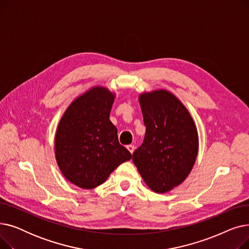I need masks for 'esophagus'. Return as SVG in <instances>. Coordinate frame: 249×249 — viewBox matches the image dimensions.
I'll list each match as a JSON object with an SVG mask.
<instances>
[{"mask_svg":"<svg viewBox=\"0 0 249 249\" xmlns=\"http://www.w3.org/2000/svg\"><path fill=\"white\" fill-rule=\"evenodd\" d=\"M126 147H127V149L129 150V152H130V153H131V154H132V153L134 152V149H135L134 145H127Z\"/></svg>","mask_w":249,"mask_h":249,"instance_id":"obj_1","label":"esophagus"}]
</instances>
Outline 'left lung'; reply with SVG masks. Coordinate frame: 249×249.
Returning a JSON list of instances; mask_svg holds the SVG:
<instances>
[{
  "label": "left lung",
  "instance_id": "8db88e82",
  "mask_svg": "<svg viewBox=\"0 0 249 249\" xmlns=\"http://www.w3.org/2000/svg\"><path fill=\"white\" fill-rule=\"evenodd\" d=\"M146 127L132 160L146 185L156 193L178 186L191 173L198 154V132L186 107L164 89L139 97Z\"/></svg>",
  "mask_w": 249,
  "mask_h": 249
}]
</instances>
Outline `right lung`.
<instances>
[{"label":"right lung","mask_w":249,"mask_h":249,"mask_svg":"<svg viewBox=\"0 0 249 249\" xmlns=\"http://www.w3.org/2000/svg\"><path fill=\"white\" fill-rule=\"evenodd\" d=\"M114 95L93 88L65 111L55 135V156L62 175L82 189H94L132 155L118 140L110 121Z\"/></svg>","instance_id":"obj_1"}]
</instances>
